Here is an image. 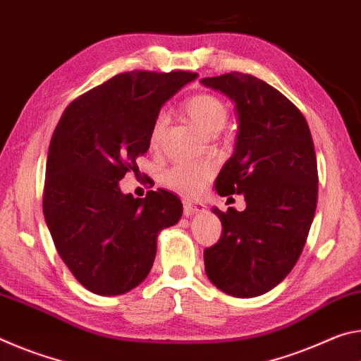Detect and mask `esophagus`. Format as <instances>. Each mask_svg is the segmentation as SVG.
<instances>
[{
    "label": "esophagus",
    "instance_id": "obj_1",
    "mask_svg": "<svg viewBox=\"0 0 361 361\" xmlns=\"http://www.w3.org/2000/svg\"><path fill=\"white\" fill-rule=\"evenodd\" d=\"M183 209H185L186 216H192V215H197V213H200V212H204L205 205L200 202H192V200H189V199H185L183 200Z\"/></svg>",
    "mask_w": 361,
    "mask_h": 361
}]
</instances>
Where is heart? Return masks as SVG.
I'll return each instance as SVG.
<instances>
[{"mask_svg":"<svg viewBox=\"0 0 361 361\" xmlns=\"http://www.w3.org/2000/svg\"><path fill=\"white\" fill-rule=\"evenodd\" d=\"M185 109L189 118L210 135H215L221 130L229 118V109L226 103L210 94H200L189 99ZM167 122L166 113H159L152 122L149 132V148L152 151L161 149ZM212 173L213 167L207 162H178L166 170L164 185L180 194L195 195L205 188L212 178Z\"/></svg>","mask_w":361,"mask_h":361,"instance_id":"1","label":"heart"}]
</instances>
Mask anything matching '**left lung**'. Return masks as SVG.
Wrapping results in <instances>:
<instances>
[{
  "mask_svg": "<svg viewBox=\"0 0 361 361\" xmlns=\"http://www.w3.org/2000/svg\"><path fill=\"white\" fill-rule=\"evenodd\" d=\"M200 82L235 105L234 152L215 186L247 202L243 212L213 209L223 234L205 248V272L228 295L255 298L288 276L307 240L319 195L312 135L302 113L258 78L234 71Z\"/></svg>",
  "mask_w": 361,
  "mask_h": 361,
  "instance_id": "8db88e82",
  "label": "left lung"
}]
</instances>
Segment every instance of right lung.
Masks as SVG:
<instances>
[{"mask_svg": "<svg viewBox=\"0 0 361 361\" xmlns=\"http://www.w3.org/2000/svg\"><path fill=\"white\" fill-rule=\"evenodd\" d=\"M197 78L189 71H129L78 97L49 145L42 212L54 245L84 288L124 295L148 277L159 232L178 223L181 200L157 189L122 194L137 172L164 103Z\"/></svg>", "mask_w": 361, "mask_h": 361, "instance_id": "right-lung-1", "label": "right lung"}]
</instances>
